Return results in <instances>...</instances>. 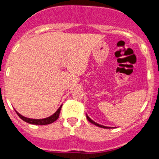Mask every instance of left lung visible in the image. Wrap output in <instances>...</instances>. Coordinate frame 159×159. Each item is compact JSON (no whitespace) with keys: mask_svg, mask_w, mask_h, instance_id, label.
I'll return each mask as SVG.
<instances>
[{"mask_svg":"<svg viewBox=\"0 0 159 159\" xmlns=\"http://www.w3.org/2000/svg\"><path fill=\"white\" fill-rule=\"evenodd\" d=\"M86 118H87V120L89 121H90V123H92V124H93V125H96V126H98V127H100V128H104V129H109V127H106V126H102V125H98V124H97V123H95L94 122V121H93L91 120V119L90 118V117L88 116L87 115H86Z\"/></svg>","mask_w":159,"mask_h":159,"instance_id":"obj_1","label":"left lung"}]
</instances>
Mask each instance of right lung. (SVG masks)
<instances>
[{"instance_id": "1", "label": "right lung", "mask_w": 159, "mask_h": 159, "mask_svg": "<svg viewBox=\"0 0 159 159\" xmlns=\"http://www.w3.org/2000/svg\"><path fill=\"white\" fill-rule=\"evenodd\" d=\"M61 106L59 107V109L52 115V116H51L48 117V118L45 119H41V120H34V119H30V118H26V117L22 116V115H20L19 113H18L17 111V114H18V116L20 118L22 119V120L25 121L26 123H29V124H31V125H49V124H52L54 121H56L57 119L59 118L60 116V112H61Z\"/></svg>"}]
</instances>
